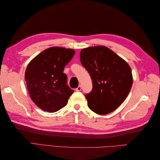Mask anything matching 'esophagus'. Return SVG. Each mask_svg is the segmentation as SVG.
Returning <instances> with one entry per match:
<instances>
[{
    "label": "esophagus",
    "mask_w": 160,
    "mask_h": 160,
    "mask_svg": "<svg viewBox=\"0 0 160 160\" xmlns=\"http://www.w3.org/2000/svg\"><path fill=\"white\" fill-rule=\"evenodd\" d=\"M75 90H76L77 91H80L81 90V85H79L78 88H77L75 89Z\"/></svg>",
    "instance_id": "34e87169"
}]
</instances>
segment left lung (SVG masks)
I'll return each mask as SVG.
<instances>
[{"instance_id":"left-lung-1","label":"left lung","mask_w":160,"mask_h":160,"mask_svg":"<svg viewBox=\"0 0 160 160\" xmlns=\"http://www.w3.org/2000/svg\"><path fill=\"white\" fill-rule=\"evenodd\" d=\"M80 60L93 82V89L85 95L89 108L99 115L112 112L126 99L132 88L133 77L130 67L104 46L82 49Z\"/></svg>"}]
</instances>
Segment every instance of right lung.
<instances>
[{"label":"right lung","mask_w":160,"mask_h":160,"mask_svg":"<svg viewBox=\"0 0 160 160\" xmlns=\"http://www.w3.org/2000/svg\"><path fill=\"white\" fill-rule=\"evenodd\" d=\"M75 52L71 49L51 47L28 63L25 72L27 89L33 102L41 109L56 112L68 102L74 91L67 85L63 71Z\"/></svg>","instance_id":"right-lung-1"}]
</instances>
